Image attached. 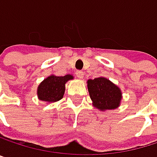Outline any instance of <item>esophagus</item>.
I'll return each instance as SVG.
<instances>
[{
  "instance_id": "obj_1",
  "label": "esophagus",
  "mask_w": 157,
  "mask_h": 157,
  "mask_svg": "<svg viewBox=\"0 0 157 157\" xmlns=\"http://www.w3.org/2000/svg\"><path fill=\"white\" fill-rule=\"evenodd\" d=\"M75 75L79 78V79H82V78L84 77V71H75Z\"/></svg>"
}]
</instances>
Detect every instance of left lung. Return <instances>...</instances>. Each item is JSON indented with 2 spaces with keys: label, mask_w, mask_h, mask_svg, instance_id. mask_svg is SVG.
Wrapping results in <instances>:
<instances>
[{
  "label": "left lung",
  "mask_w": 157,
  "mask_h": 157,
  "mask_svg": "<svg viewBox=\"0 0 157 157\" xmlns=\"http://www.w3.org/2000/svg\"><path fill=\"white\" fill-rule=\"evenodd\" d=\"M87 88L93 106L99 110L115 109L120 107L121 100V89L105 77L87 81Z\"/></svg>",
  "instance_id": "obj_1"
}]
</instances>
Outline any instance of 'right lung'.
I'll list each match as a JSON object with an SVG mask.
<instances>
[{
	"label": "right lung",
	"instance_id": "add662e5",
	"mask_svg": "<svg viewBox=\"0 0 157 157\" xmlns=\"http://www.w3.org/2000/svg\"><path fill=\"white\" fill-rule=\"evenodd\" d=\"M73 79L71 74L56 76L51 74L44 79L37 87V97L39 100L52 103L60 100L65 92V84Z\"/></svg>",
	"mask_w": 157,
	"mask_h": 157
}]
</instances>
